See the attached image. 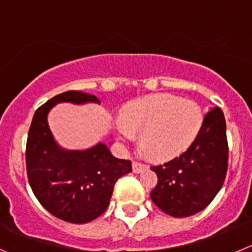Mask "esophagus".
I'll return each mask as SVG.
<instances>
[{
    "instance_id": "1",
    "label": "esophagus",
    "mask_w": 252,
    "mask_h": 252,
    "mask_svg": "<svg viewBox=\"0 0 252 252\" xmlns=\"http://www.w3.org/2000/svg\"><path fill=\"white\" fill-rule=\"evenodd\" d=\"M146 168H147V166H146L145 163H140V162H133L132 163V169L135 173H141V172L145 171Z\"/></svg>"
}]
</instances>
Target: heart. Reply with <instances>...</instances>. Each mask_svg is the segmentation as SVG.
Here are the masks:
<instances>
[{
	"label": "heart",
	"mask_w": 252,
	"mask_h": 252,
	"mask_svg": "<svg viewBox=\"0 0 252 252\" xmlns=\"http://www.w3.org/2000/svg\"><path fill=\"white\" fill-rule=\"evenodd\" d=\"M202 122L200 107L191 100L153 95L133 101L125 111L124 121L115 124V132L125 145L141 135V146L151 157L166 159L193 142Z\"/></svg>",
	"instance_id": "b5f03b06"
}]
</instances>
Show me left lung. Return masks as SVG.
Masks as SVG:
<instances>
[{
	"mask_svg": "<svg viewBox=\"0 0 252 252\" xmlns=\"http://www.w3.org/2000/svg\"><path fill=\"white\" fill-rule=\"evenodd\" d=\"M227 155L224 114L219 107H212L195 140L181 156L151 167L158 177L151 199L162 212L174 218L202 212L224 184Z\"/></svg>",
	"mask_w": 252,
	"mask_h": 252,
	"instance_id": "1",
	"label": "left lung"
}]
</instances>
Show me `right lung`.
Here are the masks:
<instances>
[{
	"label": "right lung",
	"instance_id": "1",
	"mask_svg": "<svg viewBox=\"0 0 252 252\" xmlns=\"http://www.w3.org/2000/svg\"><path fill=\"white\" fill-rule=\"evenodd\" d=\"M59 102L81 105L96 96L65 92L37 109L26 147L30 186L38 202L52 215L73 224L96 219L106 210L117 179L132 172L131 160L114 157L104 143L85 151L64 150L48 126V112Z\"/></svg>",
	"mask_w": 252,
	"mask_h": 252
}]
</instances>
